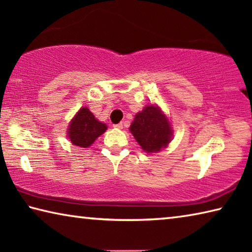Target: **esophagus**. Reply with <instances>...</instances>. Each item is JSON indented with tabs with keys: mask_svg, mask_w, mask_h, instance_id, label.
<instances>
[{
	"mask_svg": "<svg viewBox=\"0 0 252 252\" xmlns=\"http://www.w3.org/2000/svg\"><path fill=\"white\" fill-rule=\"evenodd\" d=\"M113 127H116V129H122L123 125L122 123H119V125H113Z\"/></svg>",
	"mask_w": 252,
	"mask_h": 252,
	"instance_id": "obj_1",
	"label": "esophagus"
}]
</instances>
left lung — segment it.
<instances>
[{
    "label": "left lung",
    "instance_id": "left-lung-1",
    "mask_svg": "<svg viewBox=\"0 0 252 252\" xmlns=\"http://www.w3.org/2000/svg\"><path fill=\"white\" fill-rule=\"evenodd\" d=\"M138 143L147 152H158L171 141V126L167 117L155 105H147L136 113L130 126Z\"/></svg>",
    "mask_w": 252,
    "mask_h": 252
}]
</instances>
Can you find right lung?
<instances>
[{"label":"right lung","instance_id":"1","mask_svg":"<svg viewBox=\"0 0 252 252\" xmlns=\"http://www.w3.org/2000/svg\"><path fill=\"white\" fill-rule=\"evenodd\" d=\"M105 130L104 123L97 121L88 108H82L72 119L67 136L74 146L89 148Z\"/></svg>","mask_w":252,"mask_h":252}]
</instances>
